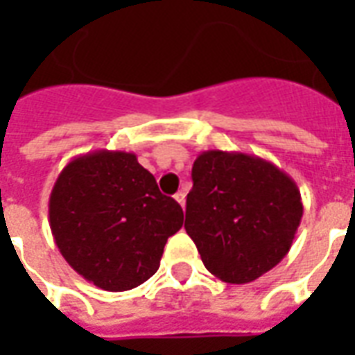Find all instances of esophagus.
Masks as SVG:
<instances>
[{"instance_id": "34e87169", "label": "esophagus", "mask_w": 355, "mask_h": 355, "mask_svg": "<svg viewBox=\"0 0 355 355\" xmlns=\"http://www.w3.org/2000/svg\"><path fill=\"white\" fill-rule=\"evenodd\" d=\"M175 200H177L178 203H180V207L184 209V203H186V193L184 192H177V193H175Z\"/></svg>"}]
</instances>
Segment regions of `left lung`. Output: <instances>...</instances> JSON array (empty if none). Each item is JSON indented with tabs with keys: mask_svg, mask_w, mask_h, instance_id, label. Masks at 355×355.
<instances>
[{
	"mask_svg": "<svg viewBox=\"0 0 355 355\" xmlns=\"http://www.w3.org/2000/svg\"><path fill=\"white\" fill-rule=\"evenodd\" d=\"M192 180L184 228L211 274L254 282L289 253L302 201L287 173L257 155L207 150L196 157Z\"/></svg>",
	"mask_w": 355,
	"mask_h": 355,
	"instance_id": "left-lung-1",
	"label": "left lung"
}]
</instances>
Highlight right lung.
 Wrapping results in <instances>:
<instances>
[{
    "label": "right lung",
    "mask_w": 355,
    "mask_h": 355,
    "mask_svg": "<svg viewBox=\"0 0 355 355\" xmlns=\"http://www.w3.org/2000/svg\"><path fill=\"white\" fill-rule=\"evenodd\" d=\"M182 220V207L159 192L131 152L73 157L49 198L60 254L81 277L112 293L135 289L157 272L163 247Z\"/></svg>",
    "instance_id": "obj_1"
}]
</instances>
